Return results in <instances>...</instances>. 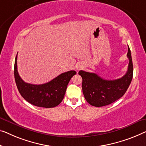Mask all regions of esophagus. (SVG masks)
Masks as SVG:
<instances>
[{
    "instance_id": "esophagus-1",
    "label": "esophagus",
    "mask_w": 146,
    "mask_h": 146,
    "mask_svg": "<svg viewBox=\"0 0 146 146\" xmlns=\"http://www.w3.org/2000/svg\"><path fill=\"white\" fill-rule=\"evenodd\" d=\"M80 68H82V67H80V66H78V67H77V69H78V70H79V69H80Z\"/></svg>"
}]
</instances>
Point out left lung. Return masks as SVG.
Here are the masks:
<instances>
[{
  "label": "left lung",
  "mask_w": 146,
  "mask_h": 146,
  "mask_svg": "<svg viewBox=\"0 0 146 146\" xmlns=\"http://www.w3.org/2000/svg\"><path fill=\"white\" fill-rule=\"evenodd\" d=\"M127 57L129 60L128 70L120 79L106 80L96 73L79 71V75L82 79V92L89 104L95 107L108 106L125 94L133 76V64L129 46Z\"/></svg>",
  "instance_id": "obj_1"
}]
</instances>
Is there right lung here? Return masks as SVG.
I'll return each mask as SVG.
<instances>
[{"label": "right lung", "mask_w": 146, "mask_h": 146, "mask_svg": "<svg viewBox=\"0 0 146 146\" xmlns=\"http://www.w3.org/2000/svg\"><path fill=\"white\" fill-rule=\"evenodd\" d=\"M17 56L14 64V78L17 88L26 101L37 107L50 108L59 105L66 94L67 84L75 71L63 73L48 82L42 84L27 83L19 77L17 67Z\"/></svg>", "instance_id": "right-lung-1"}]
</instances>
